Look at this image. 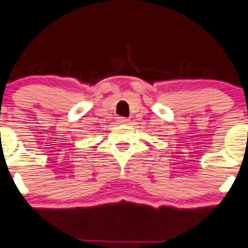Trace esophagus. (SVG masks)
Listing matches in <instances>:
<instances>
[{"mask_svg":"<svg viewBox=\"0 0 248 248\" xmlns=\"http://www.w3.org/2000/svg\"><path fill=\"white\" fill-rule=\"evenodd\" d=\"M118 123H119V124H125V125H127V124H130V119L124 118V117H119V118H118Z\"/></svg>","mask_w":248,"mask_h":248,"instance_id":"1","label":"esophagus"}]
</instances>
